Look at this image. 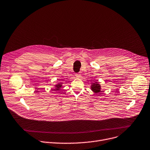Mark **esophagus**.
<instances>
[{
    "label": "esophagus",
    "instance_id": "esophagus-1",
    "mask_svg": "<svg viewBox=\"0 0 150 150\" xmlns=\"http://www.w3.org/2000/svg\"><path fill=\"white\" fill-rule=\"evenodd\" d=\"M75 76H76V77L79 78V77L81 76V74H80V73H76V74H75Z\"/></svg>",
    "mask_w": 150,
    "mask_h": 150
}]
</instances>
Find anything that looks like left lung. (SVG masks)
<instances>
[{"mask_svg": "<svg viewBox=\"0 0 150 150\" xmlns=\"http://www.w3.org/2000/svg\"><path fill=\"white\" fill-rule=\"evenodd\" d=\"M91 90L96 93H98L99 92L101 91H100V86L99 84H93L92 86H91Z\"/></svg>", "mask_w": 150, "mask_h": 150, "instance_id": "1", "label": "left lung"}]
</instances>
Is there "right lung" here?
I'll use <instances>...</instances> for the list:
<instances>
[{"label":"right lung","mask_w":150,"mask_h":150,"mask_svg":"<svg viewBox=\"0 0 150 150\" xmlns=\"http://www.w3.org/2000/svg\"><path fill=\"white\" fill-rule=\"evenodd\" d=\"M57 86V88H56V90H59V87H61L60 85H57V86Z\"/></svg>","instance_id":"obj_1"}]
</instances>
